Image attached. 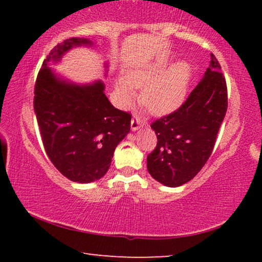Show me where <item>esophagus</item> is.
Listing matches in <instances>:
<instances>
[{
    "mask_svg": "<svg viewBox=\"0 0 262 262\" xmlns=\"http://www.w3.org/2000/svg\"><path fill=\"white\" fill-rule=\"evenodd\" d=\"M130 127H132V130L133 132H136L137 129H140V128L142 127V125H141L140 120H137V119H132Z\"/></svg>",
    "mask_w": 262,
    "mask_h": 262,
    "instance_id": "obj_1",
    "label": "esophagus"
}]
</instances>
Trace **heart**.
<instances>
[{
	"label": "heart",
	"instance_id": "obj_1",
	"mask_svg": "<svg viewBox=\"0 0 262 262\" xmlns=\"http://www.w3.org/2000/svg\"><path fill=\"white\" fill-rule=\"evenodd\" d=\"M167 61L142 62L128 68L125 76L115 81V98L127 107L141 89L140 101L154 115H167L184 104L192 78V68L186 61H178L167 69Z\"/></svg>",
	"mask_w": 262,
	"mask_h": 262
}]
</instances>
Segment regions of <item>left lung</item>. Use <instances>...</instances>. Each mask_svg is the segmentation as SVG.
Masks as SVG:
<instances>
[{
	"label": "left lung",
	"mask_w": 262,
	"mask_h": 262,
	"mask_svg": "<svg viewBox=\"0 0 262 262\" xmlns=\"http://www.w3.org/2000/svg\"><path fill=\"white\" fill-rule=\"evenodd\" d=\"M200 83L179 110L155 121L157 145L147 158L149 173L167 187L192 180L210 157L228 108L227 83L214 54Z\"/></svg>",
	"instance_id": "8db88e82"
}]
</instances>
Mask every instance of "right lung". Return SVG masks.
Segmentation results:
<instances>
[{
	"instance_id": "obj_1",
	"label": "right lung",
	"mask_w": 262,
	"mask_h": 262,
	"mask_svg": "<svg viewBox=\"0 0 262 262\" xmlns=\"http://www.w3.org/2000/svg\"><path fill=\"white\" fill-rule=\"evenodd\" d=\"M92 47L86 38H70L51 51L38 74L34 112L47 156L66 178L79 184L99 180L114 150L130 130V114L110 103L100 79L79 84L51 68L75 47ZM108 63L105 62V75Z\"/></svg>"
}]
</instances>
